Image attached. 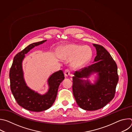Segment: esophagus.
<instances>
[{
  "label": "esophagus",
  "mask_w": 132,
  "mask_h": 132,
  "mask_svg": "<svg viewBox=\"0 0 132 132\" xmlns=\"http://www.w3.org/2000/svg\"><path fill=\"white\" fill-rule=\"evenodd\" d=\"M70 70L69 69H65V71H64V74H65V76H68V75H70Z\"/></svg>",
  "instance_id": "34e87169"
}]
</instances>
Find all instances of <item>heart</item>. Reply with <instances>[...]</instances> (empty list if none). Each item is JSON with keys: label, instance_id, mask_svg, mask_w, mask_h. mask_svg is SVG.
<instances>
[{"label": "heart", "instance_id": "heart-1", "mask_svg": "<svg viewBox=\"0 0 132 132\" xmlns=\"http://www.w3.org/2000/svg\"><path fill=\"white\" fill-rule=\"evenodd\" d=\"M91 49L86 46L71 44L62 48L60 57L64 60L73 59L72 65L73 67L79 68L87 64L91 59Z\"/></svg>", "mask_w": 132, "mask_h": 132}]
</instances>
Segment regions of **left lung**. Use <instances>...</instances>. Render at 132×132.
Here are the masks:
<instances>
[{
	"mask_svg": "<svg viewBox=\"0 0 132 132\" xmlns=\"http://www.w3.org/2000/svg\"><path fill=\"white\" fill-rule=\"evenodd\" d=\"M93 45L97 51L94 63L76 71L72 77L75 99L80 108L88 111L101 109L113 99L119 81L117 65L110 53L100 45ZM93 73L98 75L94 85L81 79Z\"/></svg>",
	"mask_w": 132,
	"mask_h": 132,
	"instance_id": "left-lung-1",
	"label": "left lung"
}]
</instances>
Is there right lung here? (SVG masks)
Listing matches in <instances>:
<instances>
[{"label": "right lung", "mask_w": 132, "mask_h": 132, "mask_svg": "<svg viewBox=\"0 0 132 132\" xmlns=\"http://www.w3.org/2000/svg\"><path fill=\"white\" fill-rule=\"evenodd\" d=\"M46 40L33 43L19 52L14 57L10 69V89L18 104L24 109L33 112H41L49 109L54 103L59 86L64 79L62 70L52 74L48 79L49 89L43 95H41L30 89L26 85L22 67V62L27 54L34 46L39 45Z\"/></svg>", "instance_id": "obj_1"}]
</instances>
